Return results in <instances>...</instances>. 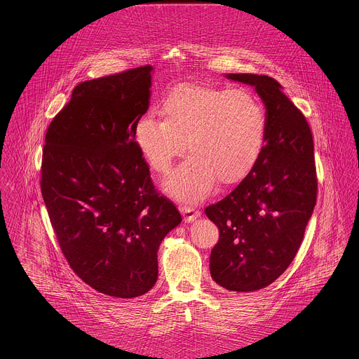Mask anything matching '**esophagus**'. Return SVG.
<instances>
[{"mask_svg": "<svg viewBox=\"0 0 359 359\" xmlns=\"http://www.w3.org/2000/svg\"><path fill=\"white\" fill-rule=\"evenodd\" d=\"M180 211H182L183 218H184L186 222H192V221H195L201 215V212L194 205H180Z\"/></svg>", "mask_w": 359, "mask_h": 359, "instance_id": "esophagus-1", "label": "esophagus"}]
</instances>
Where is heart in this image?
Masks as SVG:
<instances>
[{
    "instance_id": "obj_1",
    "label": "heart",
    "mask_w": 359,
    "mask_h": 359,
    "mask_svg": "<svg viewBox=\"0 0 359 359\" xmlns=\"http://www.w3.org/2000/svg\"><path fill=\"white\" fill-rule=\"evenodd\" d=\"M164 120L147 114L137 122V147L158 173L170 171L183 154L187 160L172 172L165 189L183 201L210 192L215 179L234 183L250 171L264 151L268 116L249 88L184 86L161 106Z\"/></svg>"
}]
</instances>
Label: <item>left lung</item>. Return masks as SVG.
Wrapping results in <instances>:
<instances>
[{
    "label": "left lung",
    "instance_id": "obj_1",
    "mask_svg": "<svg viewBox=\"0 0 359 359\" xmlns=\"http://www.w3.org/2000/svg\"><path fill=\"white\" fill-rule=\"evenodd\" d=\"M255 86L265 103L264 151L238 186L205 215L219 229L210 273L223 288L252 292L287 271L304 237L318 196L313 138L307 118L268 75L229 74Z\"/></svg>",
    "mask_w": 359,
    "mask_h": 359
}]
</instances>
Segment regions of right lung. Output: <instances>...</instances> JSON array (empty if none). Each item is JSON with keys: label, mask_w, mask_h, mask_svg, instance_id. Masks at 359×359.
Here are the masks:
<instances>
[{"label": "right lung", "mask_w": 359, "mask_h": 359, "mask_svg": "<svg viewBox=\"0 0 359 359\" xmlns=\"http://www.w3.org/2000/svg\"><path fill=\"white\" fill-rule=\"evenodd\" d=\"M151 72L144 66L79 83L43 148L41 195L63 256L93 290L121 299L154 287L158 246L182 222L135 138Z\"/></svg>", "instance_id": "obj_1"}]
</instances>
